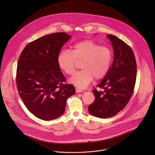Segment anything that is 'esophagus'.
I'll use <instances>...</instances> for the list:
<instances>
[{
    "instance_id": "1",
    "label": "esophagus",
    "mask_w": 155,
    "mask_h": 155,
    "mask_svg": "<svg viewBox=\"0 0 155 155\" xmlns=\"http://www.w3.org/2000/svg\"><path fill=\"white\" fill-rule=\"evenodd\" d=\"M76 92H82V90L81 89L79 88H76Z\"/></svg>"
}]
</instances>
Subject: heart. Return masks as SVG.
I'll return each instance as SVG.
<instances>
[{"label": "heart", "instance_id": "heart-1", "mask_svg": "<svg viewBox=\"0 0 155 155\" xmlns=\"http://www.w3.org/2000/svg\"><path fill=\"white\" fill-rule=\"evenodd\" d=\"M113 59L110 48L100 46L93 40L87 39L74 45L71 51L62 50L57 57L60 68L71 75L75 71L76 61H82V68L76 72L70 79L75 86L84 88L93 81L103 78L108 73Z\"/></svg>", "mask_w": 155, "mask_h": 155}]
</instances>
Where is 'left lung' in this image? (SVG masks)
Wrapping results in <instances>:
<instances>
[{
    "label": "left lung",
    "instance_id": "obj_1",
    "mask_svg": "<svg viewBox=\"0 0 155 155\" xmlns=\"http://www.w3.org/2000/svg\"><path fill=\"white\" fill-rule=\"evenodd\" d=\"M112 44L114 59L110 68L100 84L103 90H92L95 101L88 107L92 115L110 117L123 110L132 97L136 81L137 63L131 48L112 35H108Z\"/></svg>",
    "mask_w": 155,
    "mask_h": 155
}]
</instances>
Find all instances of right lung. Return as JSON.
I'll return each instance as SVG.
<instances>
[{
  "label": "right lung",
  "instance_id": "add662e5",
  "mask_svg": "<svg viewBox=\"0 0 155 155\" xmlns=\"http://www.w3.org/2000/svg\"><path fill=\"white\" fill-rule=\"evenodd\" d=\"M71 36L64 32L42 36L27 45L19 57L16 74L19 95L27 109L45 120L62 115L67 98L74 94L73 85L58 64L57 57Z\"/></svg>",
  "mask_w": 155,
  "mask_h": 155
}]
</instances>
